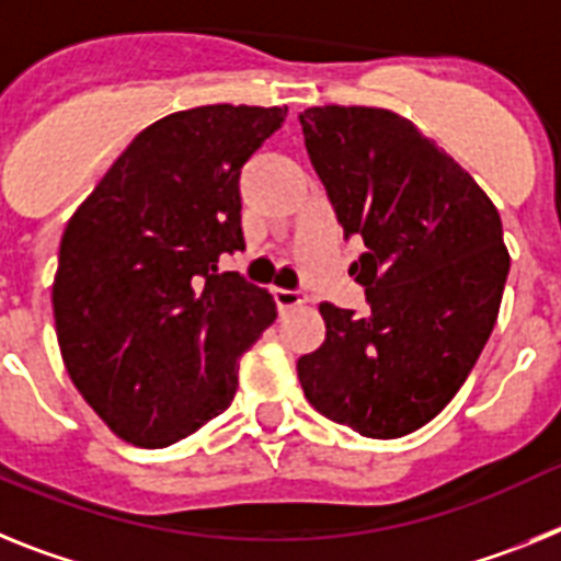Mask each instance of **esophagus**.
<instances>
[{
  "label": "esophagus",
  "instance_id": "esophagus-1",
  "mask_svg": "<svg viewBox=\"0 0 561 561\" xmlns=\"http://www.w3.org/2000/svg\"><path fill=\"white\" fill-rule=\"evenodd\" d=\"M274 299H276V308L285 313L290 308H299L308 301V296L301 294V290H287V287H274Z\"/></svg>",
  "mask_w": 561,
  "mask_h": 561
}]
</instances>
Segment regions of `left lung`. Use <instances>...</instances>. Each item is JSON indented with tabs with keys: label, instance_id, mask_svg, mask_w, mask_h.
<instances>
[{
	"label": "left lung",
	"instance_id": "1",
	"mask_svg": "<svg viewBox=\"0 0 561 561\" xmlns=\"http://www.w3.org/2000/svg\"><path fill=\"white\" fill-rule=\"evenodd\" d=\"M367 313L321 305L328 335L296 369L321 415L364 437H403L455 398L494 330L508 251L494 203L415 124L375 106L299 115Z\"/></svg>",
	"mask_w": 561,
	"mask_h": 561
}]
</instances>
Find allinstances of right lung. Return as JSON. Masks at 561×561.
Masks as SVG:
<instances>
[{"instance_id":"1","label":"right lung","mask_w":561,"mask_h":561,"mask_svg":"<svg viewBox=\"0 0 561 561\" xmlns=\"http://www.w3.org/2000/svg\"><path fill=\"white\" fill-rule=\"evenodd\" d=\"M287 106L174 112L126 146L61 237L53 313L61 358L101 421L163 449L226 412L274 296L222 253L245 248L240 174Z\"/></svg>"}]
</instances>
